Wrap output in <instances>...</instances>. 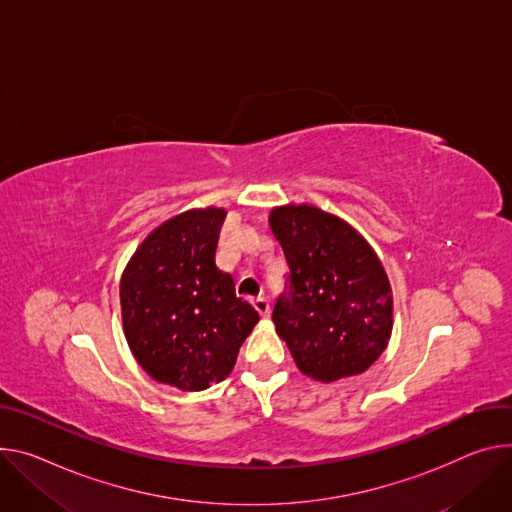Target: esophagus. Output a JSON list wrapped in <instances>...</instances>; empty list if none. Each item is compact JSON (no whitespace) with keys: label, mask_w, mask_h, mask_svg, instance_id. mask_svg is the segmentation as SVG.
Returning a JSON list of instances; mask_svg holds the SVG:
<instances>
[{"label":"esophagus","mask_w":512,"mask_h":512,"mask_svg":"<svg viewBox=\"0 0 512 512\" xmlns=\"http://www.w3.org/2000/svg\"><path fill=\"white\" fill-rule=\"evenodd\" d=\"M253 306H255V310H257L263 318L269 316V302H267V298H263V296L253 298Z\"/></svg>","instance_id":"34e87169"}]
</instances>
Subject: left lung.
<instances>
[{
    "mask_svg": "<svg viewBox=\"0 0 512 512\" xmlns=\"http://www.w3.org/2000/svg\"><path fill=\"white\" fill-rule=\"evenodd\" d=\"M269 224L288 263L271 314L277 335L318 382L361 374L392 333V290L378 255L347 222L314 206L275 208Z\"/></svg>",
    "mask_w": 512,
    "mask_h": 512,
    "instance_id": "8db88e82",
    "label": "left lung"
}]
</instances>
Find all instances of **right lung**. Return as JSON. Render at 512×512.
<instances>
[{"label": "right lung", "instance_id": "1", "mask_svg": "<svg viewBox=\"0 0 512 512\" xmlns=\"http://www.w3.org/2000/svg\"><path fill=\"white\" fill-rule=\"evenodd\" d=\"M226 212H183L147 237L120 284L126 341L157 382L206 390L235 367L259 312L216 267Z\"/></svg>", "mask_w": 512, "mask_h": 512}]
</instances>
